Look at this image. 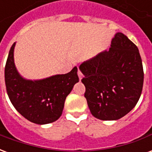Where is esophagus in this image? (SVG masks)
<instances>
[{
    "label": "esophagus",
    "mask_w": 152,
    "mask_h": 152,
    "mask_svg": "<svg viewBox=\"0 0 152 152\" xmlns=\"http://www.w3.org/2000/svg\"><path fill=\"white\" fill-rule=\"evenodd\" d=\"M78 76H79L80 80H81V79H82V77H83V74H82V72H80V70H78Z\"/></svg>",
    "instance_id": "esophagus-1"
}]
</instances>
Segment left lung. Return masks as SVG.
<instances>
[{
  "instance_id": "8db88e82",
  "label": "left lung",
  "mask_w": 152,
  "mask_h": 152,
  "mask_svg": "<svg viewBox=\"0 0 152 152\" xmlns=\"http://www.w3.org/2000/svg\"><path fill=\"white\" fill-rule=\"evenodd\" d=\"M81 82L91 114L102 121H115L128 114L139 100L143 67L136 45L121 32L108 51L83 63Z\"/></svg>"
}]
</instances>
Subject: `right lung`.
Masks as SVG:
<instances>
[{
    "label": "right lung",
    "instance_id": "right-lung-1",
    "mask_svg": "<svg viewBox=\"0 0 152 152\" xmlns=\"http://www.w3.org/2000/svg\"><path fill=\"white\" fill-rule=\"evenodd\" d=\"M12 45L5 67V82L9 99L15 108L27 120L37 124L57 121L63 113L66 96L79 81L77 67L70 72L40 80L22 77L16 70Z\"/></svg>",
    "mask_w": 152,
    "mask_h": 152
}]
</instances>
